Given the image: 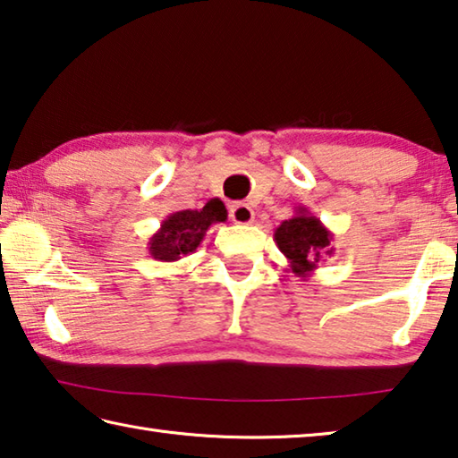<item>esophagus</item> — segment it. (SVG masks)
Returning <instances> with one entry per match:
<instances>
[{
	"label": "esophagus",
	"instance_id": "34e87169",
	"mask_svg": "<svg viewBox=\"0 0 458 458\" xmlns=\"http://www.w3.org/2000/svg\"><path fill=\"white\" fill-rule=\"evenodd\" d=\"M230 218L234 224L246 226V224L254 222V210L248 204H234L230 208Z\"/></svg>",
	"mask_w": 458,
	"mask_h": 458
}]
</instances>
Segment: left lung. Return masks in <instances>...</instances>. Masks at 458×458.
<instances>
[{"label": "left lung", "instance_id": "1", "mask_svg": "<svg viewBox=\"0 0 458 458\" xmlns=\"http://www.w3.org/2000/svg\"><path fill=\"white\" fill-rule=\"evenodd\" d=\"M331 230L325 228L323 222L309 212L305 206H299L293 218L284 220L275 230L278 250L289 260L286 270L301 278L311 276L323 257H333L335 248L331 246Z\"/></svg>", "mask_w": 458, "mask_h": 458}]
</instances>
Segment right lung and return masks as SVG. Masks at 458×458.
<instances>
[{
  "label": "right lung",
  "instance_id": "right-lung-1",
  "mask_svg": "<svg viewBox=\"0 0 458 458\" xmlns=\"http://www.w3.org/2000/svg\"><path fill=\"white\" fill-rule=\"evenodd\" d=\"M226 220L228 212L218 198L208 201L201 210L174 212L161 222V228L149 238L147 248L155 260H182L201 244L212 224Z\"/></svg>",
  "mask_w": 458,
  "mask_h": 458
}]
</instances>
